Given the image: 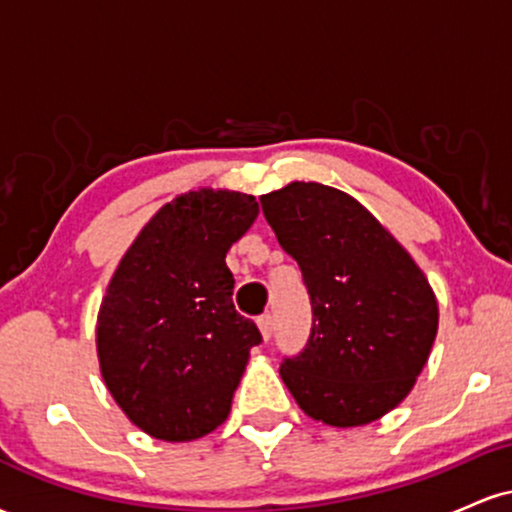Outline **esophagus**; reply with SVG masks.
<instances>
[{
	"label": "esophagus",
	"mask_w": 512,
	"mask_h": 512,
	"mask_svg": "<svg viewBox=\"0 0 512 512\" xmlns=\"http://www.w3.org/2000/svg\"><path fill=\"white\" fill-rule=\"evenodd\" d=\"M257 325H260L264 342H269V339H272V334H274V315L272 313L260 315V317H257Z\"/></svg>",
	"instance_id": "34e87169"
}]
</instances>
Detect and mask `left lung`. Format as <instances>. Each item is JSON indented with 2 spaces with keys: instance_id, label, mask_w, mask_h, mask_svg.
<instances>
[{
  "instance_id": "1",
  "label": "left lung",
  "mask_w": 512,
  "mask_h": 512,
  "mask_svg": "<svg viewBox=\"0 0 512 512\" xmlns=\"http://www.w3.org/2000/svg\"><path fill=\"white\" fill-rule=\"evenodd\" d=\"M260 202L313 308L308 342L284 356L281 378L315 421L346 428L380 419L409 395L436 339L438 303L424 272L334 187L291 182Z\"/></svg>"
}]
</instances>
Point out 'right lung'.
I'll use <instances>...</instances> for the list:
<instances>
[{
	"mask_svg": "<svg viewBox=\"0 0 512 512\" xmlns=\"http://www.w3.org/2000/svg\"><path fill=\"white\" fill-rule=\"evenodd\" d=\"M260 209L252 195L199 190L144 226L110 279L98 313V358L132 424L182 443L226 421L262 334L233 305L226 252Z\"/></svg>",
	"mask_w": 512,
	"mask_h": 512,
	"instance_id": "obj_1",
	"label": "right lung"
}]
</instances>
